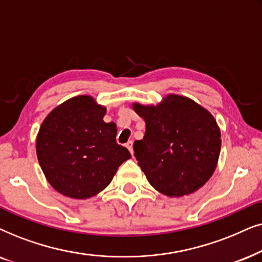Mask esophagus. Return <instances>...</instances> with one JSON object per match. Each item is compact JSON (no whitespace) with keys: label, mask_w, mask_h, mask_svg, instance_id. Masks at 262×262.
<instances>
[{"label":"esophagus","mask_w":262,"mask_h":262,"mask_svg":"<svg viewBox=\"0 0 262 262\" xmlns=\"http://www.w3.org/2000/svg\"><path fill=\"white\" fill-rule=\"evenodd\" d=\"M125 146H127V148L129 149V152H130L132 155H133V153H134V149H133V141H128L127 144H125Z\"/></svg>","instance_id":"34e87169"}]
</instances>
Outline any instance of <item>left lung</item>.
<instances>
[{"label": "left lung", "mask_w": 262, "mask_h": 262, "mask_svg": "<svg viewBox=\"0 0 262 262\" xmlns=\"http://www.w3.org/2000/svg\"><path fill=\"white\" fill-rule=\"evenodd\" d=\"M144 118L134 156L149 184L167 196L196 191L213 175L221 153V130L208 111L187 97L169 95L158 105L133 104Z\"/></svg>", "instance_id": "1"}]
</instances>
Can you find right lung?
I'll return each instance as SVG.
<instances>
[{
    "instance_id": "right-lung-1",
    "label": "right lung",
    "mask_w": 262,
    "mask_h": 262,
    "mask_svg": "<svg viewBox=\"0 0 262 262\" xmlns=\"http://www.w3.org/2000/svg\"><path fill=\"white\" fill-rule=\"evenodd\" d=\"M105 113L91 96H78L55 107L41 123L38 162L58 193L73 199L95 196L132 157L116 142V124L103 121Z\"/></svg>"
}]
</instances>
